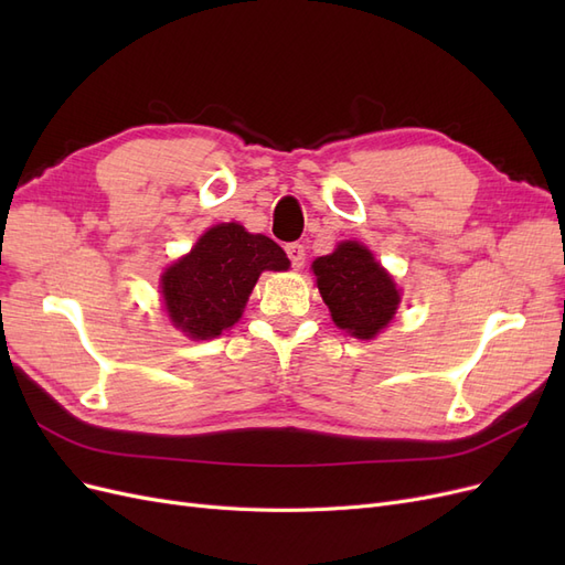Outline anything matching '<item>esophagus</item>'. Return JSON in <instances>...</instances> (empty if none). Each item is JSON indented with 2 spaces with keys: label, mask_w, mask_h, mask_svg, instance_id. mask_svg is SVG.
<instances>
[{
  "label": "esophagus",
  "mask_w": 565,
  "mask_h": 565,
  "mask_svg": "<svg viewBox=\"0 0 565 565\" xmlns=\"http://www.w3.org/2000/svg\"><path fill=\"white\" fill-rule=\"evenodd\" d=\"M285 252H287V256H289V262H292V266L299 270V268L303 266V259H306L303 245H299V243H289V245L285 247Z\"/></svg>",
  "instance_id": "34e87169"
}]
</instances>
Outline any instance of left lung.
Masks as SVG:
<instances>
[{"label": "left lung", "instance_id": "8db88e82", "mask_svg": "<svg viewBox=\"0 0 565 565\" xmlns=\"http://www.w3.org/2000/svg\"><path fill=\"white\" fill-rule=\"evenodd\" d=\"M311 268L339 330L355 339H374L396 316L401 289L365 245L339 243L332 254L318 256Z\"/></svg>", "mask_w": 565, "mask_h": 565}]
</instances>
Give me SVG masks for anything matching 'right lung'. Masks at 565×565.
Masks as SVG:
<instances>
[{
    "label": "right lung",
    "instance_id": "obj_1",
    "mask_svg": "<svg viewBox=\"0 0 565 565\" xmlns=\"http://www.w3.org/2000/svg\"><path fill=\"white\" fill-rule=\"evenodd\" d=\"M278 243L241 224H218L162 273L169 320L191 339H214L241 320L264 270H287Z\"/></svg>",
    "mask_w": 565,
    "mask_h": 565
}]
</instances>
